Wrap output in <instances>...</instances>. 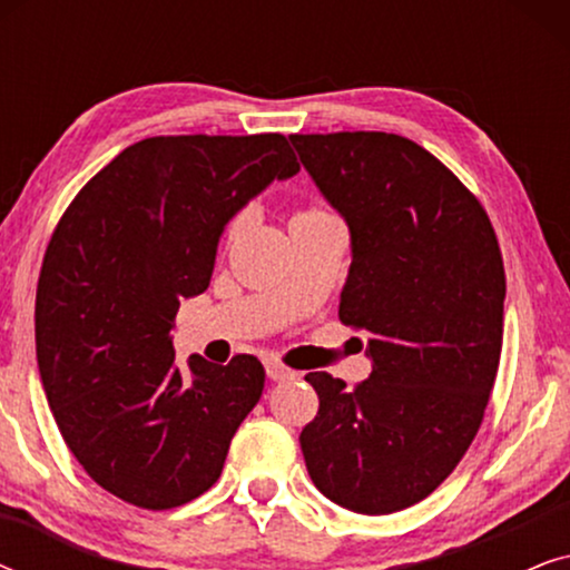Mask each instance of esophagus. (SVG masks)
<instances>
[{"label": "esophagus", "instance_id": "34e87169", "mask_svg": "<svg viewBox=\"0 0 570 570\" xmlns=\"http://www.w3.org/2000/svg\"><path fill=\"white\" fill-rule=\"evenodd\" d=\"M264 371H267L269 381H287V379L295 376L293 371H287L285 365H279V363H267V365H264Z\"/></svg>", "mask_w": 570, "mask_h": 570}]
</instances>
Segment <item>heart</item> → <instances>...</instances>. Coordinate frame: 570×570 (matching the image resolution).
<instances>
[{"instance_id": "1", "label": "heart", "mask_w": 570, "mask_h": 570, "mask_svg": "<svg viewBox=\"0 0 570 570\" xmlns=\"http://www.w3.org/2000/svg\"><path fill=\"white\" fill-rule=\"evenodd\" d=\"M326 217H332L330 213H324V209H301V213H295L291 217V228H295V225H303V223H316V220H326ZM248 228V215L240 213L233 217V220L228 223V228H225V246H233L236 240L244 236V230Z\"/></svg>"}]
</instances>
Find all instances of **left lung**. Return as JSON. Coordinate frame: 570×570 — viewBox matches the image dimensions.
I'll return each instance as SVG.
<instances>
[{
    "instance_id": "left-lung-1",
    "label": "left lung",
    "mask_w": 570,
    "mask_h": 570,
    "mask_svg": "<svg viewBox=\"0 0 570 570\" xmlns=\"http://www.w3.org/2000/svg\"><path fill=\"white\" fill-rule=\"evenodd\" d=\"M350 230L342 324L365 330L371 376L347 392L306 373L301 431L314 485L342 509L394 513L454 472L482 423L503 342L505 275L493 225L464 184L407 137L293 135Z\"/></svg>"
}]
</instances>
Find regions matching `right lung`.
Segmentation results:
<instances>
[{
  "instance_id": "right-lung-1",
  "label": "right lung",
  "mask_w": 570,
  "mask_h": 570,
  "mask_svg": "<svg viewBox=\"0 0 570 570\" xmlns=\"http://www.w3.org/2000/svg\"><path fill=\"white\" fill-rule=\"evenodd\" d=\"M298 170L283 135L150 137L61 217L36 293L38 371L69 451L121 501L176 509L220 478L264 368L254 355L181 368L170 326L207 291L225 225Z\"/></svg>"
}]
</instances>
